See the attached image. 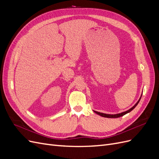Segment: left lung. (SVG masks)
Here are the masks:
<instances>
[{
	"mask_svg": "<svg viewBox=\"0 0 159 159\" xmlns=\"http://www.w3.org/2000/svg\"><path fill=\"white\" fill-rule=\"evenodd\" d=\"M142 96V95H141ZM141 98H140V99H139V101L137 102V103L134 105V106L133 107H131V109H129V110H127V111H125V112H123V113H119V114H115V115H110V114H105V113H99V112H98V111H94V112L95 113H97V114H98V115H101V116H102V117H107V118H118V117H121V116H123L124 115H125V114H127V113H129V112H131V111L137 105V104L139 103V102H140V99H141Z\"/></svg>",
	"mask_w": 159,
	"mask_h": 159,
	"instance_id": "1",
	"label": "left lung"
}]
</instances>
